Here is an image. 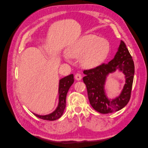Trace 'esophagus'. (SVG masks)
<instances>
[{"instance_id":"1","label":"esophagus","mask_w":148,"mask_h":148,"mask_svg":"<svg viewBox=\"0 0 148 148\" xmlns=\"http://www.w3.org/2000/svg\"><path fill=\"white\" fill-rule=\"evenodd\" d=\"M75 79H76L78 80V81H79V80L82 79V75L80 74V73H77V74L75 75Z\"/></svg>"}]
</instances>
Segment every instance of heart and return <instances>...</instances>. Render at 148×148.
<instances>
[{"label":"heart","mask_w":148,"mask_h":148,"mask_svg":"<svg viewBox=\"0 0 148 148\" xmlns=\"http://www.w3.org/2000/svg\"><path fill=\"white\" fill-rule=\"evenodd\" d=\"M110 43L105 38L95 34H86L66 47L65 53L71 59H78L79 64L85 69L99 66L108 57Z\"/></svg>","instance_id":"heart-1"}]
</instances>
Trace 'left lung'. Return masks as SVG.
<instances>
[{
	"label": "left lung",
	"instance_id": "8db88e82",
	"mask_svg": "<svg viewBox=\"0 0 148 148\" xmlns=\"http://www.w3.org/2000/svg\"><path fill=\"white\" fill-rule=\"evenodd\" d=\"M117 69L125 75V84L120 95L115 99L110 100L105 95L104 85L107 76ZM83 73L86 75L83 80L86 86L89 102L92 108L98 112H114L123 109L128 104L131 97L135 65L123 41H120L118 51L108 64H102L95 69L84 70Z\"/></svg>",
	"mask_w": 148,
	"mask_h": 148
}]
</instances>
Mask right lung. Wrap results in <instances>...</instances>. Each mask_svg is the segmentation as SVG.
I'll return each instance as SVG.
<instances>
[{"label":"right lung","mask_w":148,"mask_h":148,"mask_svg":"<svg viewBox=\"0 0 148 148\" xmlns=\"http://www.w3.org/2000/svg\"><path fill=\"white\" fill-rule=\"evenodd\" d=\"M74 82L73 75L71 74L69 76L62 78L59 80V104L56 109L52 112L46 115H40L33 113V114L41 119L46 120H56L59 119L64 113L66 106V96L70 86Z\"/></svg>","instance_id":"obj_1"}]
</instances>
